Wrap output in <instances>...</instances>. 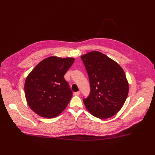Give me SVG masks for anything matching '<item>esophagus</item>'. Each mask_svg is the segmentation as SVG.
<instances>
[{
	"label": "esophagus",
	"instance_id": "esophagus-1",
	"mask_svg": "<svg viewBox=\"0 0 155 155\" xmlns=\"http://www.w3.org/2000/svg\"><path fill=\"white\" fill-rule=\"evenodd\" d=\"M80 94V91H78V92H75L74 93V95H76V96H78V95H79Z\"/></svg>",
	"mask_w": 155,
	"mask_h": 155
}]
</instances>
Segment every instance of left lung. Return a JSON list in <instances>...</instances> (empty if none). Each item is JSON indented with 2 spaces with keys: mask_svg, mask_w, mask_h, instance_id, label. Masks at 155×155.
Instances as JSON below:
<instances>
[{
  "mask_svg": "<svg viewBox=\"0 0 155 155\" xmlns=\"http://www.w3.org/2000/svg\"><path fill=\"white\" fill-rule=\"evenodd\" d=\"M87 71L91 93L84 103L91 114L99 119L112 117L124 105L129 84L120 65L97 51L81 56Z\"/></svg>",
  "mask_w": 155,
  "mask_h": 155,
  "instance_id": "8db88e82",
  "label": "left lung"
}]
</instances>
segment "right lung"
I'll return each mask as SVG.
<instances>
[{
	"instance_id": "1",
	"label": "right lung",
	"mask_w": 155,
	"mask_h": 155,
	"mask_svg": "<svg viewBox=\"0 0 155 155\" xmlns=\"http://www.w3.org/2000/svg\"><path fill=\"white\" fill-rule=\"evenodd\" d=\"M74 58L51 56L40 61L26 77L24 93L29 107L39 116L54 118L67 107L72 92L64 75Z\"/></svg>"
}]
</instances>
